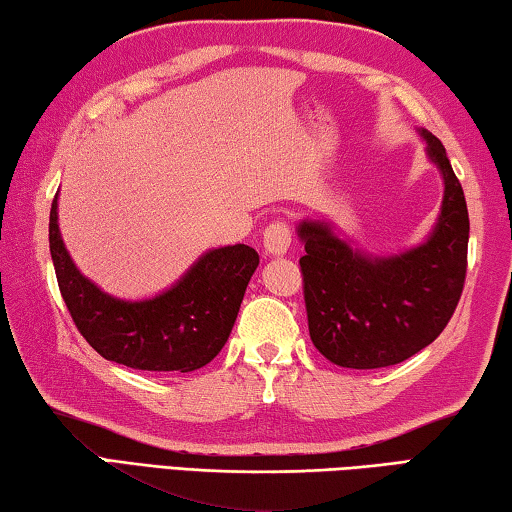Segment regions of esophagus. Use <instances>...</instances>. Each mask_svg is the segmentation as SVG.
Returning <instances> with one entry per match:
<instances>
[{"label":"esophagus","mask_w":512,"mask_h":512,"mask_svg":"<svg viewBox=\"0 0 512 512\" xmlns=\"http://www.w3.org/2000/svg\"><path fill=\"white\" fill-rule=\"evenodd\" d=\"M292 242V233L286 222H272L263 233V247L267 256L288 254Z\"/></svg>","instance_id":"1"}]
</instances>
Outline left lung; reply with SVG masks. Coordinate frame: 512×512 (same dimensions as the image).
<instances>
[{
	"mask_svg": "<svg viewBox=\"0 0 512 512\" xmlns=\"http://www.w3.org/2000/svg\"><path fill=\"white\" fill-rule=\"evenodd\" d=\"M445 195L433 229L399 254H367L326 220H301L308 331L317 351L351 370L397 365L429 347L454 315L467 270L469 215L442 142L417 129Z\"/></svg>",
	"mask_w": 512,
	"mask_h": 512,
	"instance_id": "1",
	"label": "left lung"
}]
</instances>
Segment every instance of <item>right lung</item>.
Returning a JSON list of instances; mask_svg holds the SVG:
<instances>
[{
    "label": "right lung",
    "instance_id": "1",
    "mask_svg": "<svg viewBox=\"0 0 512 512\" xmlns=\"http://www.w3.org/2000/svg\"><path fill=\"white\" fill-rule=\"evenodd\" d=\"M49 251L74 324L99 356L147 372H192L220 354L236 322L256 249H208L170 288L147 299L104 292L74 265L58 229V192L49 213Z\"/></svg>",
    "mask_w": 512,
    "mask_h": 512
}]
</instances>
